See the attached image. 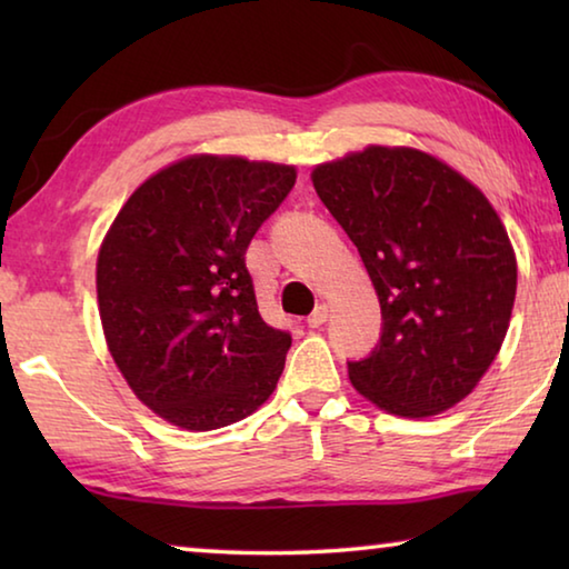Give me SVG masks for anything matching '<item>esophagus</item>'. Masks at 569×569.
<instances>
[{
	"instance_id": "1",
	"label": "esophagus",
	"mask_w": 569,
	"mask_h": 569,
	"mask_svg": "<svg viewBox=\"0 0 569 569\" xmlns=\"http://www.w3.org/2000/svg\"><path fill=\"white\" fill-rule=\"evenodd\" d=\"M326 319H329V306L321 303V306H316V311L308 316L306 323H308V329H321Z\"/></svg>"
}]
</instances>
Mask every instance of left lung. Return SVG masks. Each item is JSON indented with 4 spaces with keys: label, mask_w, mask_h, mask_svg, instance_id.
Segmentation results:
<instances>
[{
    "label": "left lung",
    "mask_w": 569,
    "mask_h": 569,
    "mask_svg": "<svg viewBox=\"0 0 569 569\" xmlns=\"http://www.w3.org/2000/svg\"><path fill=\"white\" fill-rule=\"evenodd\" d=\"M377 288L381 333L349 361L356 391L383 411L423 419L455 407L505 341L517 261L481 190L411 148L371 146L313 170Z\"/></svg>",
    "instance_id": "obj_1"
}]
</instances>
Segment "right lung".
Masks as SVG:
<instances>
[{"label":"right lung","instance_id":"add662e5","mask_svg":"<svg viewBox=\"0 0 569 569\" xmlns=\"http://www.w3.org/2000/svg\"><path fill=\"white\" fill-rule=\"evenodd\" d=\"M293 182L291 166L186 158L142 182L104 238V339L138 399L176 427H228L276 389L291 333L261 319L246 250Z\"/></svg>","mask_w":569,"mask_h":569}]
</instances>
